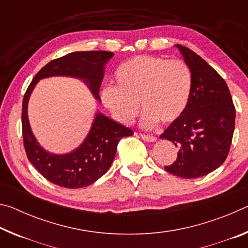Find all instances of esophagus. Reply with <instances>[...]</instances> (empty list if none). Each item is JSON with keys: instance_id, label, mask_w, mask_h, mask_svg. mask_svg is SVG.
Wrapping results in <instances>:
<instances>
[{"instance_id": "34e87169", "label": "esophagus", "mask_w": 248, "mask_h": 248, "mask_svg": "<svg viewBox=\"0 0 248 248\" xmlns=\"http://www.w3.org/2000/svg\"><path fill=\"white\" fill-rule=\"evenodd\" d=\"M140 137L146 142H155L156 141V138L153 136H148V134H140Z\"/></svg>"}]
</instances>
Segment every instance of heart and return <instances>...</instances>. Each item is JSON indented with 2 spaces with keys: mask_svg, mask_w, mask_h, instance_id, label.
<instances>
[{
  "mask_svg": "<svg viewBox=\"0 0 248 248\" xmlns=\"http://www.w3.org/2000/svg\"><path fill=\"white\" fill-rule=\"evenodd\" d=\"M116 86H105L100 98L117 121L132 123L140 105L141 124L151 129L157 123L177 120L189 102L192 78L184 61L138 56L121 63L115 71Z\"/></svg>",
  "mask_w": 248,
  "mask_h": 248,
  "instance_id": "heart-1",
  "label": "heart"
}]
</instances>
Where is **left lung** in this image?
I'll return each instance as SVG.
<instances>
[{"label":"left lung","instance_id":"8db88e82","mask_svg":"<svg viewBox=\"0 0 248 248\" xmlns=\"http://www.w3.org/2000/svg\"><path fill=\"white\" fill-rule=\"evenodd\" d=\"M190 70L192 86L183 115L161 134L177 146L169 173L183 178L208 175L223 164L235 127V107L229 87L217 71L192 50L176 45Z\"/></svg>","mask_w":248,"mask_h":248}]
</instances>
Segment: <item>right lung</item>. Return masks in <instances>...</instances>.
<instances>
[{"mask_svg":"<svg viewBox=\"0 0 248 248\" xmlns=\"http://www.w3.org/2000/svg\"><path fill=\"white\" fill-rule=\"evenodd\" d=\"M112 57L114 53L108 51H77L50 61L35 75L24 95L22 127L27 157L46 179L58 186L77 189L95 183L110 167L121 138L133 132L102 112H96L90 132L78 148L65 154L50 153L38 143L29 124L27 107L31 92L39 79L70 77L82 79L94 97L100 100L105 65Z\"/></svg>","mask_w":248,"mask_h":248,"instance_id":"right-lung-1","label":"right lung"}]
</instances>
